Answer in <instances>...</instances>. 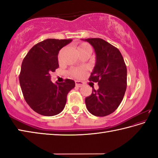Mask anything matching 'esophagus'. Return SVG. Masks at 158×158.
<instances>
[{
  "mask_svg": "<svg viewBox=\"0 0 158 158\" xmlns=\"http://www.w3.org/2000/svg\"><path fill=\"white\" fill-rule=\"evenodd\" d=\"M75 85L78 87H81L83 85H84V83H83L82 81H75Z\"/></svg>",
  "mask_w": 158,
  "mask_h": 158,
  "instance_id": "1",
  "label": "esophagus"
}]
</instances>
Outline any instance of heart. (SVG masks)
<instances>
[{
	"mask_svg": "<svg viewBox=\"0 0 158 158\" xmlns=\"http://www.w3.org/2000/svg\"><path fill=\"white\" fill-rule=\"evenodd\" d=\"M77 52L80 53L81 52H84V51H90V47L88 44L82 42L80 44L78 47H77ZM69 73L73 77H75V78H82L83 77L85 76V70L84 68H77L72 69Z\"/></svg>",
	"mask_w": 158,
	"mask_h": 158,
	"instance_id": "1",
	"label": "heart"
}]
</instances>
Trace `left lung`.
Listing matches in <instances>:
<instances>
[{
  "label": "left lung",
  "instance_id": "left-lung-1",
  "mask_svg": "<svg viewBox=\"0 0 158 158\" xmlns=\"http://www.w3.org/2000/svg\"><path fill=\"white\" fill-rule=\"evenodd\" d=\"M85 41L92 45L96 63L89 81L98 82L99 89L85 98L86 108L95 116H106L118 107L127 88V68L121 53L113 45L100 38Z\"/></svg>",
  "mask_w": 158,
  "mask_h": 158
}]
</instances>
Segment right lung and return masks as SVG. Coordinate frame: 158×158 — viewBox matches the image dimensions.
Instances as JSON below:
<instances>
[{
  "label": "right lung",
  "mask_w": 158,
  "mask_h": 158,
  "mask_svg": "<svg viewBox=\"0 0 158 158\" xmlns=\"http://www.w3.org/2000/svg\"><path fill=\"white\" fill-rule=\"evenodd\" d=\"M72 40L47 39L34 45L23 60L19 83L23 98L33 111L42 116L60 114L68 93L75 86V82L69 79L53 84L50 75L59 67V51Z\"/></svg>",
  "instance_id": "1"
}]
</instances>
